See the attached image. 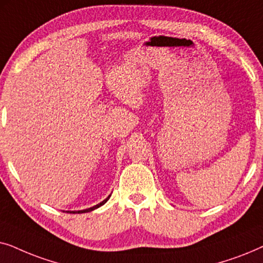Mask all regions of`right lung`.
Listing matches in <instances>:
<instances>
[{"label":"right lung","instance_id":"obj_1","mask_svg":"<svg viewBox=\"0 0 263 263\" xmlns=\"http://www.w3.org/2000/svg\"><path fill=\"white\" fill-rule=\"evenodd\" d=\"M110 196H111V195H109V196H107V197H106V199H105V200H103V201H102V202H100V203H98V204H96V206H93V207H89V208H87V210H81V211H66V212H67V213H73V214H75V213H87V212H92V211H95V210H97V208H99L100 206H103V204H104V203H105V202H106V201L110 199ZM63 212H64V211H63Z\"/></svg>","mask_w":263,"mask_h":263}]
</instances>
